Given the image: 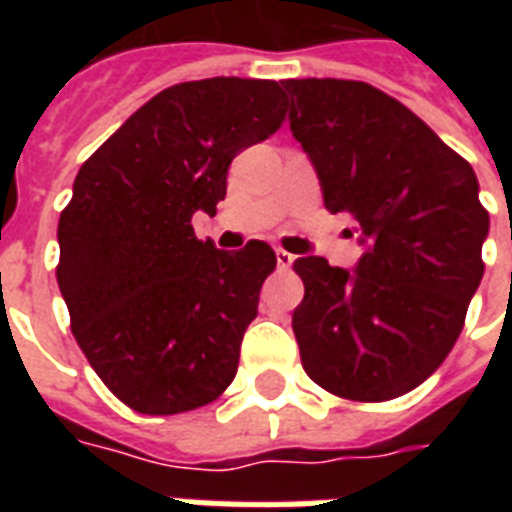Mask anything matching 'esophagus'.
<instances>
[{
  "label": "esophagus",
  "instance_id": "obj_1",
  "mask_svg": "<svg viewBox=\"0 0 512 512\" xmlns=\"http://www.w3.org/2000/svg\"><path fill=\"white\" fill-rule=\"evenodd\" d=\"M276 263H279V268H292V263H295V255L292 252H287V249H276Z\"/></svg>",
  "mask_w": 512,
  "mask_h": 512
}]
</instances>
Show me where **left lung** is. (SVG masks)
I'll return each mask as SVG.
<instances>
[{"label":"left lung","instance_id":"left-lung-1","mask_svg":"<svg viewBox=\"0 0 512 512\" xmlns=\"http://www.w3.org/2000/svg\"><path fill=\"white\" fill-rule=\"evenodd\" d=\"M289 130L324 207L356 220L353 271L297 257L303 369L350 401L404 396L444 364L476 295L489 236L476 172L420 116L366 82L287 79Z\"/></svg>","mask_w":512,"mask_h":512}]
</instances>
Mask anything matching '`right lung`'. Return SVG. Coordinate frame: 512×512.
<instances>
[{
	"instance_id": "1",
	"label": "right lung",
	"mask_w": 512,
	"mask_h": 512,
	"mask_svg": "<svg viewBox=\"0 0 512 512\" xmlns=\"http://www.w3.org/2000/svg\"><path fill=\"white\" fill-rule=\"evenodd\" d=\"M284 111L268 79L175 84L76 175L58 223V287L87 361L135 412H191L236 377L276 255L265 241L223 252L196 239L191 217L215 215L233 156L279 130Z\"/></svg>"
}]
</instances>
